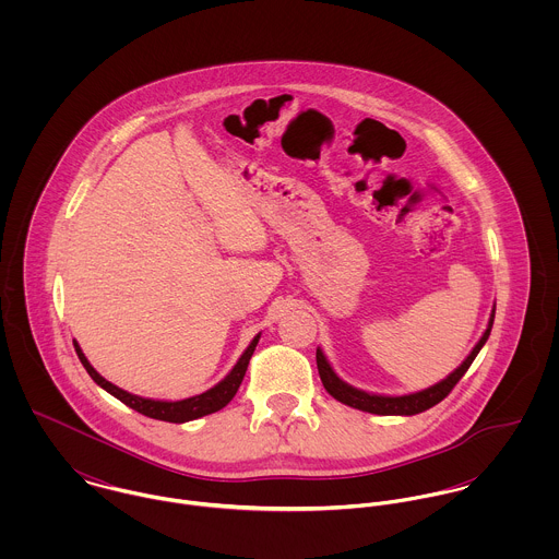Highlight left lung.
Masks as SVG:
<instances>
[{
	"mask_svg": "<svg viewBox=\"0 0 559 559\" xmlns=\"http://www.w3.org/2000/svg\"><path fill=\"white\" fill-rule=\"evenodd\" d=\"M492 320H495V310L490 312L488 326H486L484 335L479 337L478 344L474 346V350L469 353V357L448 379H443L441 383H437V385H432V388H428L424 392L408 394V396H377V394H368V392L355 390L348 383H344L342 379H337V374L331 370L329 361L324 359L322 350L317 348V366H319L320 381H322L324 390L333 399L340 400V402H344V404H348L353 408L366 411V413H374V415H415V413H421V411L439 404L441 400L445 399L454 390V385L465 377V372L469 370V366L478 357L479 348L484 346V342L490 335Z\"/></svg>",
	"mask_w": 559,
	"mask_h": 559,
	"instance_id": "1",
	"label": "left lung"
}]
</instances>
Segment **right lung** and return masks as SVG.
Listing matches in <instances>:
<instances>
[{"mask_svg":"<svg viewBox=\"0 0 559 559\" xmlns=\"http://www.w3.org/2000/svg\"><path fill=\"white\" fill-rule=\"evenodd\" d=\"M260 340V333L251 340V344L247 346V350L240 355L237 366L230 370V374L217 383L215 388H211L209 392L200 394V396H193V399L178 400V402H165V400H151L142 399V396H133L120 388H116L114 383L105 381L92 366L90 361L85 359V355L81 353L80 344H75V350H78V357H80L83 368L87 370V374L92 377V381L96 385H100L105 392H109L111 396L124 402L127 406L135 408L138 413L146 415V417H153V419H160V421H171V424H182V421H191V419H198V417H204L209 413H215L219 408H224L230 400L235 399V394L239 392L240 383H242V377L247 372V366H249V359L255 350V344Z\"/></svg>","mask_w":559,"mask_h":559,"instance_id":"obj_1","label":"right lung"}]
</instances>
